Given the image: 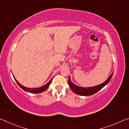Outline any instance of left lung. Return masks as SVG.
Segmentation results:
<instances>
[{
  "label": "left lung",
  "mask_w": 129,
  "mask_h": 129,
  "mask_svg": "<svg viewBox=\"0 0 129 129\" xmlns=\"http://www.w3.org/2000/svg\"><path fill=\"white\" fill-rule=\"evenodd\" d=\"M113 73L109 76V77L107 79V80H106L105 82H104L102 84H101L100 85H96V86L94 87L89 88H83L78 86V85H76L75 84H74L73 82H71V81L70 80V76L69 78V84L71 89L76 94H79V95L81 96H90L92 95V94L96 93V92H98V91H100V89H102L106 84H107L109 82L110 79H111L113 76Z\"/></svg>",
  "instance_id": "8db88e82"
}]
</instances>
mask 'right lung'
I'll list each match as a JSON object with an SVG mask.
<instances>
[{
	"instance_id": "right-lung-1",
	"label": "right lung",
	"mask_w": 129,
	"mask_h": 129,
	"mask_svg": "<svg viewBox=\"0 0 129 129\" xmlns=\"http://www.w3.org/2000/svg\"><path fill=\"white\" fill-rule=\"evenodd\" d=\"M13 78H14L15 80H16V82L17 83V84L19 85V87L21 88V89H22L23 90H24L25 91H26V92H31V93H41V92L45 91V90H46L47 88H48L52 80V79H51V80L49 81V82L46 84L44 85H43V86L39 87V88H26V87H24L23 85H22L21 84H20V83L17 82V80L13 76Z\"/></svg>"
}]
</instances>
